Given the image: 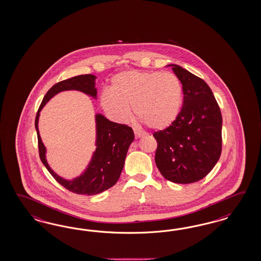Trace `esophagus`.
Here are the masks:
<instances>
[{
	"mask_svg": "<svg viewBox=\"0 0 261 261\" xmlns=\"http://www.w3.org/2000/svg\"><path fill=\"white\" fill-rule=\"evenodd\" d=\"M134 133L135 136H136V138H141L142 136H144V133H143V132L140 131V130H138V129H136V128H134Z\"/></svg>",
	"mask_w": 261,
	"mask_h": 261,
	"instance_id": "34e87169",
	"label": "esophagus"
}]
</instances>
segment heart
<instances>
[{
    "label": "heart",
    "mask_w": 261,
    "mask_h": 261,
    "mask_svg": "<svg viewBox=\"0 0 261 261\" xmlns=\"http://www.w3.org/2000/svg\"><path fill=\"white\" fill-rule=\"evenodd\" d=\"M182 86L172 72L128 71L112 80L111 91L100 96L101 106L111 118L124 121L131 107L148 126L163 130L177 119L182 106Z\"/></svg>",
    "instance_id": "b5f03b06"
}]
</instances>
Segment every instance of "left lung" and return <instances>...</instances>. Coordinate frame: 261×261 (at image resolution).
I'll use <instances>...</instances> for the list:
<instances>
[{
  "label": "left lung",
  "instance_id": "left-lung-1",
  "mask_svg": "<svg viewBox=\"0 0 261 261\" xmlns=\"http://www.w3.org/2000/svg\"><path fill=\"white\" fill-rule=\"evenodd\" d=\"M172 67L182 86L184 101L170 126L155 132V163L166 180L191 184L214 168L222 151V115L205 81L178 65Z\"/></svg>",
  "mask_w": 261,
  "mask_h": 261
}]
</instances>
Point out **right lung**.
<instances>
[{
    "label": "right lung",
    "instance_id": "obj_1",
    "mask_svg": "<svg viewBox=\"0 0 261 261\" xmlns=\"http://www.w3.org/2000/svg\"><path fill=\"white\" fill-rule=\"evenodd\" d=\"M95 79L96 76L93 74H81L56 83L44 96L35 118V129L37 132L38 149L42 163L57 182L63 186L65 189L76 194H98L110 189L118 182L124 166L127 151L130 144L134 141V132L132 128L125 124H119L110 121L100 114L95 115L96 148L86 170L77 178L69 181L55 173L47 165L46 147L39 135L38 119L40 112L46 103L54 95L62 91L76 90L95 98Z\"/></svg>",
    "mask_w": 261,
    "mask_h": 261
}]
</instances>
